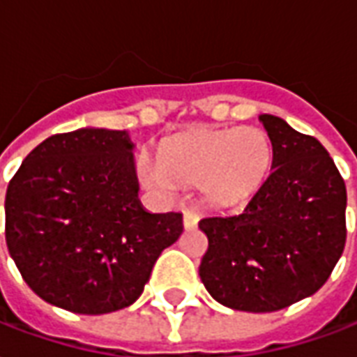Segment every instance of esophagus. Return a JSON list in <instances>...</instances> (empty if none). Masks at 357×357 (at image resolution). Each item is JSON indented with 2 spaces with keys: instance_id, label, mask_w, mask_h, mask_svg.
<instances>
[{
  "instance_id": "1",
  "label": "esophagus",
  "mask_w": 357,
  "mask_h": 357,
  "mask_svg": "<svg viewBox=\"0 0 357 357\" xmlns=\"http://www.w3.org/2000/svg\"><path fill=\"white\" fill-rule=\"evenodd\" d=\"M197 225H199V212L195 208H185L183 210V227L195 229Z\"/></svg>"
}]
</instances>
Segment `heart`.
<instances>
[{"label": "heart", "mask_w": 357, "mask_h": 357, "mask_svg": "<svg viewBox=\"0 0 357 357\" xmlns=\"http://www.w3.org/2000/svg\"><path fill=\"white\" fill-rule=\"evenodd\" d=\"M271 136L257 126L200 128L166 139L160 168L181 183L200 185L206 200L232 208L253 199L273 172Z\"/></svg>", "instance_id": "obj_1"}]
</instances>
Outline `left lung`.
Masks as SVG:
<instances>
[{"label":"left lung","instance_id":"1","mask_svg":"<svg viewBox=\"0 0 357 357\" xmlns=\"http://www.w3.org/2000/svg\"><path fill=\"white\" fill-rule=\"evenodd\" d=\"M273 172L236 215L200 219L208 250L200 280L221 305L274 312L314 295L347 244V185L318 139L261 115Z\"/></svg>","mask_w":357,"mask_h":357}]
</instances>
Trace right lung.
<instances>
[{
	"label": "right lung",
	"instance_id": "obj_1",
	"mask_svg": "<svg viewBox=\"0 0 357 357\" xmlns=\"http://www.w3.org/2000/svg\"><path fill=\"white\" fill-rule=\"evenodd\" d=\"M132 147L123 130L54 134L9 181L7 248L47 303L91 316L130 306L183 232L181 213L142 208Z\"/></svg>",
	"mask_w": 357,
	"mask_h": 357
}]
</instances>
